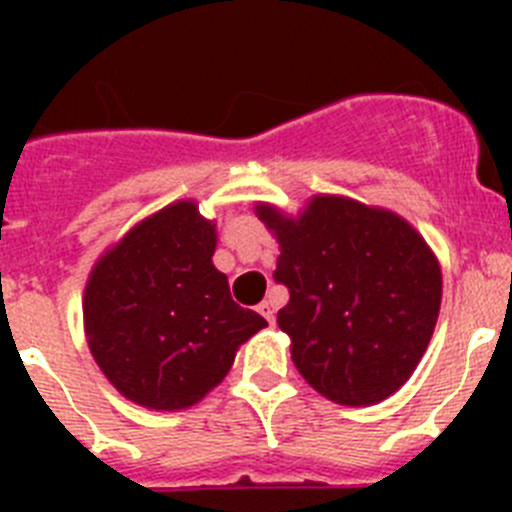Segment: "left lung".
Instances as JSON below:
<instances>
[{
	"instance_id": "obj_1",
	"label": "left lung",
	"mask_w": 512,
	"mask_h": 512,
	"mask_svg": "<svg viewBox=\"0 0 512 512\" xmlns=\"http://www.w3.org/2000/svg\"><path fill=\"white\" fill-rule=\"evenodd\" d=\"M212 253L215 228L194 205L176 202L94 266L84 295L89 348L128 400L189 408L223 382L235 348L266 328L259 312L233 300Z\"/></svg>"
}]
</instances>
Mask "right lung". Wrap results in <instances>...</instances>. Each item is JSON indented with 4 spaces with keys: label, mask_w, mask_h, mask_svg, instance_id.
I'll return each mask as SVG.
<instances>
[{
    "label": "right lung",
    "mask_w": 512,
    "mask_h": 512,
    "mask_svg": "<svg viewBox=\"0 0 512 512\" xmlns=\"http://www.w3.org/2000/svg\"><path fill=\"white\" fill-rule=\"evenodd\" d=\"M279 238V328L297 372L341 405H374L415 372L436 328L441 271L400 217L318 197L302 220L266 210Z\"/></svg>",
    "instance_id": "1"
}]
</instances>
